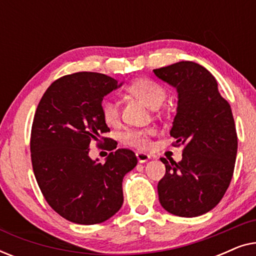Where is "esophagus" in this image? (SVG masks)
<instances>
[{"label":"esophagus","instance_id":"esophagus-1","mask_svg":"<svg viewBox=\"0 0 256 256\" xmlns=\"http://www.w3.org/2000/svg\"><path fill=\"white\" fill-rule=\"evenodd\" d=\"M136 157H138V160L140 163H144L148 160H150V156L149 155H146V154L141 152H136Z\"/></svg>","mask_w":256,"mask_h":256}]
</instances>
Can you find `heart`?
<instances>
[{
  "instance_id": "b5f03b06",
  "label": "heart",
  "mask_w": 256,
  "mask_h": 256,
  "mask_svg": "<svg viewBox=\"0 0 256 256\" xmlns=\"http://www.w3.org/2000/svg\"><path fill=\"white\" fill-rule=\"evenodd\" d=\"M127 90L132 96H138L146 106L156 110L166 100V90L158 84L149 79H136L127 86ZM101 115L107 124H118L120 118L118 102L113 98H107L101 104ZM155 134V129H128L121 136L124 144L138 149H146L150 146V136Z\"/></svg>"
}]
</instances>
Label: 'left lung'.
<instances>
[{
    "mask_svg": "<svg viewBox=\"0 0 256 256\" xmlns=\"http://www.w3.org/2000/svg\"><path fill=\"white\" fill-rule=\"evenodd\" d=\"M177 92V110L170 135L184 146L183 158L160 160L166 174L157 191L171 214L192 218L218 205L232 180L238 138L230 104L220 96L214 76L194 62L154 70Z\"/></svg>",
    "mask_w": 256,
    "mask_h": 256,
    "instance_id": "obj_1",
    "label": "left lung"
}]
</instances>
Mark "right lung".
<instances>
[{"mask_svg": "<svg viewBox=\"0 0 256 256\" xmlns=\"http://www.w3.org/2000/svg\"><path fill=\"white\" fill-rule=\"evenodd\" d=\"M124 82L96 72L56 80L38 104L31 129L34 174L48 205L68 222H106L124 204L122 180L138 164L132 150L118 149L104 163L90 157V146L110 128L101 115L104 98ZM107 149L116 148L104 138Z\"/></svg>", "mask_w": 256, "mask_h": 256, "instance_id": "add662e5", "label": "right lung"}]
</instances>
